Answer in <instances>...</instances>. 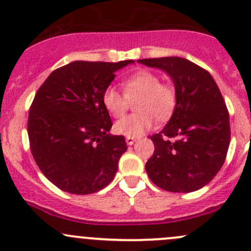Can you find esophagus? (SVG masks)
<instances>
[{
	"instance_id": "34e87169",
	"label": "esophagus",
	"mask_w": 251,
	"mask_h": 251,
	"mask_svg": "<svg viewBox=\"0 0 251 251\" xmlns=\"http://www.w3.org/2000/svg\"><path fill=\"white\" fill-rule=\"evenodd\" d=\"M136 138L133 137H126V143H127V146H132L133 143H135Z\"/></svg>"
}]
</instances>
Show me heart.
<instances>
[{
  "label": "heart",
  "instance_id": "1",
  "mask_svg": "<svg viewBox=\"0 0 251 251\" xmlns=\"http://www.w3.org/2000/svg\"><path fill=\"white\" fill-rule=\"evenodd\" d=\"M124 92L114 86H108L102 95L104 108L114 118H121L126 113L128 100L137 98L135 109L137 113L125 116L114 126L119 135L140 137L151 127L154 118L166 120L173 114L177 102L176 90L170 83L160 82V77L149 70H138L121 81Z\"/></svg>",
  "mask_w": 251,
  "mask_h": 251
}]
</instances>
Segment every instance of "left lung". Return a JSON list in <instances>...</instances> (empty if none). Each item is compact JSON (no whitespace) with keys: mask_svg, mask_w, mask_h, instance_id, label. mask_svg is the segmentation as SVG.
I'll return each mask as SVG.
<instances>
[{"mask_svg":"<svg viewBox=\"0 0 251 251\" xmlns=\"http://www.w3.org/2000/svg\"><path fill=\"white\" fill-rule=\"evenodd\" d=\"M138 62L168 73L177 95L169 123L151 136L154 153L146 163L147 174L168 192L198 191L222 168L231 140L229 114L220 88L209 72L184 58Z\"/></svg>","mask_w":251,"mask_h":251,"instance_id":"left-lung-1","label":"left lung"}]
</instances>
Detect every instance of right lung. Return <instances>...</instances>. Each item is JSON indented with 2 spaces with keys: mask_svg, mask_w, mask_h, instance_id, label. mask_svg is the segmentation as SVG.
Wrapping results in <instances>:
<instances>
[{
  "mask_svg": "<svg viewBox=\"0 0 251 251\" xmlns=\"http://www.w3.org/2000/svg\"><path fill=\"white\" fill-rule=\"evenodd\" d=\"M131 63L75 60L53 70L37 90L27 119L30 151L62 191L83 196L113 181L127 144L109 133L113 123L102 95L116 70Z\"/></svg>",
  "mask_w": 251,
  "mask_h": 251,
  "instance_id": "add662e5",
  "label": "right lung"
}]
</instances>
